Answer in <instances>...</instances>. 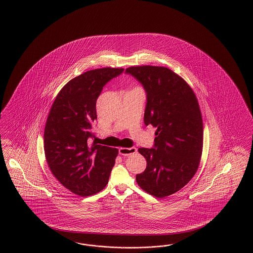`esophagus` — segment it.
I'll list each match as a JSON object with an SVG mask.
<instances>
[{
    "mask_svg": "<svg viewBox=\"0 0 253 253\" xmlns=\"http://www.w3.org/2000/svg\"><path fill=\"white\" fill-rule=\"evenodd\" d=\"M136 151H137V148L134 147V146L129 147V148H127V147H121L119 149V153L123 155V156H129L130 154L135 153Z\"/></svg>",
    "mask_w": 253,
    "mask_h": 253,
    "instance_id": "esophagus-1",
    "label": "esophagus"
}]
</instances>
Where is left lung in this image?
<instances>
[{
	"label": "left lung",
	"mask_w": 253,
	"mask_h": 253,
	"mask_svg": "<svg viewBox=\"0 0 253 253\" xmlns=\"http://www.w3.org/2000/svg\"><path fill=\"white\" fill-rule=\"evenodd\" d=\"M146 92L144 122L157 128L152 148L141 147L146 169L136 182L146 193L162 199L187 184L199 168L203 123L199 102L183 78L164 67H130Z\"/></svg>",
	"instance_id": "left-lung-1"
}]
</instances>
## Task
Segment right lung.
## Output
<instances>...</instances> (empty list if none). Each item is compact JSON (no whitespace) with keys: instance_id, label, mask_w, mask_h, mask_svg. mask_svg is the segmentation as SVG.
<instances>
[{"instance_id":"1","label":"right lung","mask_w":253,"mask_h":253,"mask_svg":"<svg viewBox=\"0 0 253 253\" xmlns=\"http://www.w3.org/2000/svg\"><path fill=\"white\" fill-rule=\"evenodd\" d=\"M124 69H92L70 80L55 97L44 129L46 161L69 191L88 197L108 183L119 150L92 144L96 100L103 87Z\"/></svg>"}]
</instances>
